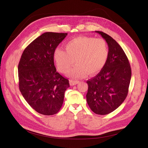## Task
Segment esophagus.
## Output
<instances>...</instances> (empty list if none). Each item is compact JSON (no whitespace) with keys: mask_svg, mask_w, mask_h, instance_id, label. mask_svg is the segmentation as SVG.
Instances as JSON below:
<instances>
[{"mask_svg":"<svg viewBox=\"0 0 148 148\" xmlns=\"http://www.w3.org/2000/svg\"><path fill=\"white\" fill-rule=\"evenodd\" d=\"M79 83V81L78 80H73V79H70V84L71 86H73V85H76Z\"/></svg>","mask_w":148,"mask_h":148,"instance_id":"esophagus-1","label":"esophagus"}]
</instances>
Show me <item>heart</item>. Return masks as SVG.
Returning a JSON list of instances; mask_svg holds the SVG:
<instances>
[{"mask_svg": "<svg viewBox=\"0 0 148 148\" xmlns=\"http://www.w3.org/2000/svg\"><path fill=\"white\" fill-rule=\"evenodd\" d=\"M65 50L57 48L53 59L58 69L65 73L76 62L67 75L78 78L84 77L88 73L93 76L104 68L109 54V47L104 39L81 36L71 39L65 44Z\"/></svg>", "mask_w": 148, "mask_h": 148, "instance_id": "b5f03b06", "label": "heart"}]
</instances>
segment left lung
Listing matches in <instances>:
<instances>
[{
  "instance_id": "obj_1",
  "label": "left lung",
  "mask_w": 148,
  "mask_h": 148,
  "mask_svg": "<svg viewBox=\"0 0 148 148\" xmlns=\"http://www.w3.org/2000/svg\"><path fill=\"white\" fill-rule=\"evenodd\" d=\"M95 32L106 40L109 54L102 70L86 82V101L93 112L106 115L117 109L126 99L132 70L126 54L117 41L102 31Z\"/></svg>"
}]
</instances>
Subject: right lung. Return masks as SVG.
Returning <instances> with one entry per match:
<instances>
[{
  "instance_id": "obj_1",
  "label": "right lung",
  "mask_w": 148,
  "mask_h": 148,
  "mask_svg": "<svg viewBox=\"0 0 148 148\" xmlns=\"http://www.w3.org/2000/svg\"><path fill=\"white\" fill-rule=\"evenodd\" d=\"M67 33L47 32L24 50L18 67L19 89L26 101L38 113L57 114L63 104L69 81L56 71L53 52Z\"/></svg>"
}]
</instances>
